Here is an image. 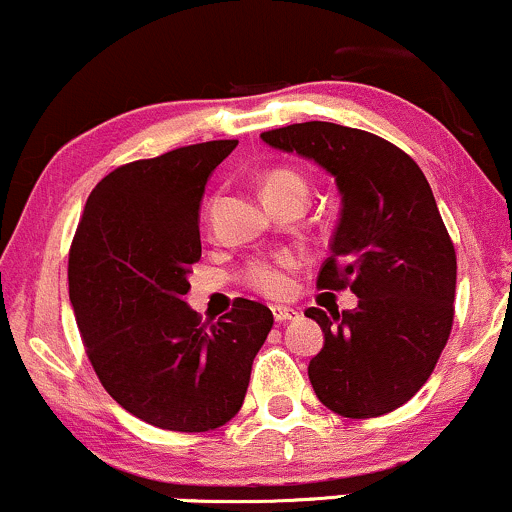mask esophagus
<instances>
[{"instance_id": "1", "label": "esophagus", "mask_w": 512, "mask_h": 512, "mask_svg": "<svg viewBox=\"0 0 512 512\" xmlns=\"http://www.w3.org/2000/svg\"><path fill=\"white\" fill-rule=\"evenodd\" d=\"M272 316L277 323H286V320H294L299 316V311L296 308H289V306H272Z\"/></svg>"}]
</instances>
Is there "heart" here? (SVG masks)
I'll return each instance as SVG.
<instances>
[{
  "label": "heart",
  "instance_id": "heart-1",
  "mask_svg": "<svg viewBox=\"0 0 512 512\" xmlns=\"http://www.w3.org/2000/svg\"><path fill=\"white\" fill-rule=\"evenodd\" d=\"M262 192H265L267 201L286 199V196H308V184L303 179V174L289 167H277V170L267 172L265 182H262ZM221 209V194H213L206 204V221H211L216 216V211ZM301 255L299 252L282 250L272 252V255H260L255 260H250L243 269V279L250 289H255L257 294L267 296V299H282L291 291V272L301 267Z\"/></svg>",
  "mask_w": 512,
  "mask_h": 512
}]
</instances>
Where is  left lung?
Here are the masks:
<instances>
[{
    "mask_svg": "<svg viewBox=\"0 0 512 512\" xmlns=\"http://www.w3.org/2000/svg\"><path fill=\"white\" fill-rule=\"evenodd\" d=\"M262 140L316 160L342 194L316 284L350 289L359 303L306 311L325 335L308 364L313 391L342 418L396 411L430 379L454 320L457 252L428 179L389 140L338 123H291Z\"/></svg>",
    "mask_w": 512,
    "mask_h": 512,
    "instance_id": "1",
    "label": "left lung"
}]
</instances>
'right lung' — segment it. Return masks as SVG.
<instances>
[{"label": "right lung", "mask_w": 512, "mask_h": 512, "mask_svg": "<svg viewBox=\"0 0 512 512\" xmlns=\"http://www.w3.org/2000/svg\"><path fill=\"white\" fill-rule=\"evenodd\" d=\"M238 140L116 167L89 194L67 260L84 352L119 406L162 430L209 432L245 401L274 318L235 299L216 323L184 303L201 260L199 201Z\"/></svg>", "instance_id": "1"}]
</instances>
